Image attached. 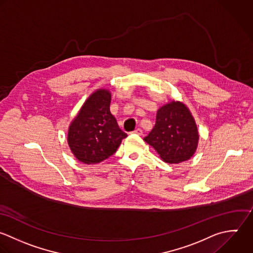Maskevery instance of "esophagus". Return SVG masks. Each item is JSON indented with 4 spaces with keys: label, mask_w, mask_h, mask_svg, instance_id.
<instances>
[{
    "label": "esophagus",
    "mask_w": 253,
    "mask_h": 253,
    "mask_svg": "<svg viewBox=\"0 0 253 253\" xmlns=\"http://www.w3.org/2000/svg\"><path fill=\"white\" fill-rule=\"evenodd\" d=\"M133 133H134V134H137V135H142V134H143V131H142V129L138 128V129H136Z\"/></svg>",
    "instance_id": "obj_1"
}]
</instances>
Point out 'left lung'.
Segmentation results:
<instances>
[{
	"label": "left lung",
	"instance_id": "left-lung-1",
	"mask_svg": "<svg viewBox=\"0 0 253 253\" xmlns=\"http://www.w3.org/2000/svg\"><path fill=\"white\" fill-rule=\"evenodd\" d=\"M144 140L157 151L164 162L179 164L194 155L199 133L187 106L172 100L158 110L155 127Z\"/></svg>",
	"mask_w": 253,
	"mask_h": 253
}]
</instances>
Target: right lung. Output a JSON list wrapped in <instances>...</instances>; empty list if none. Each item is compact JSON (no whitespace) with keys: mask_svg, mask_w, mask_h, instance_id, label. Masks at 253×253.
<instances>
[{"mask_svg":"<svg viewBox=\"0 0 253 253\" xmlns=\"http://www.w3.org/2000/svg\"><path fill=\"white\" fill-rule=\"evenodd\" d=\"M110 100L109 90H95L84 101L69 127V147L74 156L85 165L108 159L127 137L110 113Z\"/></svg>","mask_w":253,"mask_h":253,"instance_id":"1","label":"right lung"}]
</instances>
